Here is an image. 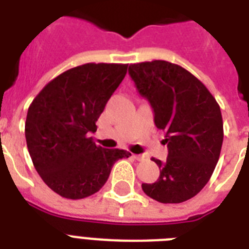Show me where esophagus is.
<instances>
[{
    "mask_svg": "<svg viewBox=\"0 0 249 249\" xmlns=\"http://www.w3.org/2000/svg\"><path fill=\"white\" fill-rule=\"evenodd\" d=\"M133 158H134L136 160H138V161L146 159V156H144V155H133Z\"/></svg>",
    "mask_w": 249,
    "mask_h": 249,
    "instance_id": "1",
    "label": "esophagus"
}]
</instances>
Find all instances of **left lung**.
Here are the masks:
<instances>
[{"instance_id":"left-lung-1","label":"left lung","mask_w":249,"mask_h":249,"mask_svg":"<svg viewBox=\"0 0 249 249\" xmlns=\"http://www.w3.org/2000/svg\"><path fill=\"white\" fill-rule=\"evenodd\" d=\"M129 75L154 109L158 129L165 132L168 158L152 159L160 169L154 183H142L147 196L160 203L194 197L220 158L224 123L218 103L200 80L166 60L130 64Z\"/></svg>"}]
</instances>
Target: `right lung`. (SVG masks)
I'll use <instances>...</instances> for the list:
<instances>
[{"label": "right lung", "instance_id": "right-lung-1", "mask_svg": "<svg viewBox=\"0 0 249 249\" xmlns=\"http://www.w3.org/2000/svg\"><path fill=\"white\" fill-rule=\"evenodd\" d=\"M128 64L86 63L53 79L28 108L25 140L42 181L67 199L102 189L113 164L130 152L103 148L91 133L106 103L120 85Z\"/></svg>", "mask_w": 249, "mask_h": 249}]
</instances>
